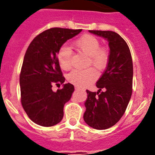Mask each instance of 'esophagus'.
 <instances>
[{"label":"esophagus","mask_w":155,"mask_h":155,"mask_svg":"<svg viewBox=\"0 0 155 155\" xmlns=\"http://www.w3.org/2000/svg\"><path fill=\"white\" fill-rule=\"evenodd\" d=\"M75 90H80V87H78V86H75Z\"/></svg>","instance_id":"34e87169"}]
</instances>
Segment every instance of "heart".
<instances>
[{"label": "heart", "instance_id": "heart-1", "mask_svg": "<svg viewBox=\"0 0 155 155\" xmlns=\"http://www.w3.org/2000/svg\"><path fill=\"white\" fill-rule=\"evenodd\" d=\"M79 51L89 56V64H92L99 71L105 69L109 58L108 48L101 47L100 41L92 35L85 34L74 42ZM72 52L69 48L63 46L57 53V61L63 70L68 71L71 68ZM98 77L97 71L92 68L86 70H74L68 74V79L78 87H86L94 81Z\"/></svg>", "mask_w": 155, "mask_h": 155}]
</instances>
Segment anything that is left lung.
Masks as SVG:
<instances>
[{"instance_id":"8db88e82","label":"left lung","mask_w":155,"mask_h":155,"mask_svg":"<svg viewBox=\"0 0 155 155\" xmlns=\"http://www.w3.org/2000/svg\"><path fill=\"white\" fill-rule=\"evenodd\" d=\"M89 32L106 39L110 50L107 68L96 82L99 89L97 92L86 91L84 120L92 128L105 130L121 119L130 100L132 57L127 42L115 31L89 30Z\"/></svg>"}]
</instances>
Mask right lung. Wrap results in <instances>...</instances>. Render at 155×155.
Returning a JSON list of instances; mask_svg holds the SVG:
<instances>
[{
    "label": "right lung",
    "mask_w": 155,
    "mask_h": 155,
    "mask_svg": "<svg viewBox=\"0 0 155 155\" xmlns=\"http://www.w3.org/2000/svg\"><path fill=\"white\" fill-rule=\"evenodd\" d=\"M82 29L52 28L31 41L25 54L20 74L21 102L30 120L42 127H52L64 117V106L74 91L73 84H63L53 91L52 87L64 84L57 53L64 42Z\"/></svg>",
    "instance_id": "add662e5"
}]
</instances>
